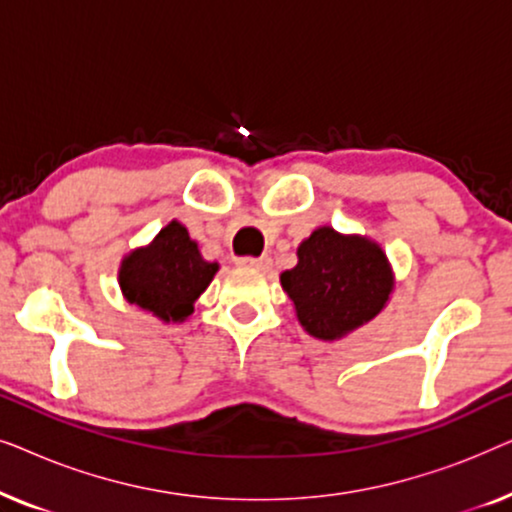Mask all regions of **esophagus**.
Here are the masks:
<instances>
[{
  "label": "esophagus",
  "instance_id": "esophagus-1",
  "mask_svg": "<svg viewBox=\"0 0 512 512\" xmlns=\"http://www.w3.org/2000/svg\"><path fill=\"white\" fill-rule=\"evenodd\" d=\"M237 263H240L242 268H251V270H270L272 268V261L268 256H244Z\"/></svg>",
  "mask_w": 512,
  "mask_h": 512
}]
</instances>
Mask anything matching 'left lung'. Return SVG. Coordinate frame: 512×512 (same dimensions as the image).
<instances>
[{
  "mask_svg": "<svg viewBox=\"0 0 512 512\" xmlns=\"http://www.w3.org/2000/svg\"><path fill=\"white\" fill-rule=\"evenodd\" d=\"M282 286L305 331L335 340L382 310L391 293V268L375 242L324 226L300 244L298 265L284 272Z\"/></svg>",
  "mask_w": 512,
  "mask_h": 512,
  "instance_id": "obj_1",
  "label": "left lung"
}]
</instances>
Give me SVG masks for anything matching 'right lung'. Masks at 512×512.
Instances as JSON below:
<instances>
[{"instance_id":"1","label":"right lung","mask_w":512,"mask_h":512,"mask_svg":"<svg viewBox=\"0 0 512 512\" xmlns=\"http://www.w3.org/2000/svg\"><path fill=\"white\" fill-rule=\"evenodd\" d=\"M219 265L200 256L198 244L181 223L172 221L146 249L132 251L121 265L125 298L165 321L193 312L195 298L207 289Z\"/></svg>"}]
</instances>
